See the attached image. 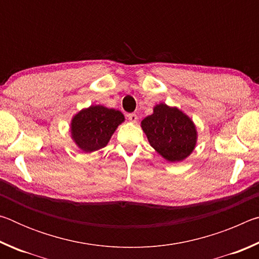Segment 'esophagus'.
<instances>
[{
  "label": "esophagus",
  "instance_id": "obj_1",
  "mask_svg": "<svg viewBox=\"0 0 259 259\" xmlns=\"http://www.w3.org/2000/svg\"><path fill=\"white\" fill-rule=\"evenodd\" d=\"M128 120L130 121V122H133V123H136V122L138 121V116H137V114H135V113H130V114H128Z\"/></svg>",
  "mask_w": 259,
  "mask_h": 259
}]
</instances>
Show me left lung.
Masks as SVG:
<instances>
[{"label": "left lung", "mask_w": 259, "mask_h": 259, "mask_svg": "<svg viewBox=\"0 0 259 259\" xmlns=\"http://www.w3.org/2000/svg\"><path fill=\"white\" fill-rule=\"evenodd\" d=\"M142 129L151 146L170 162L186 159L195 147V125L176 107L156 105L152 115L142 121Z\"/></svg>", "instance_id": "8db88e82"}]
</instances>
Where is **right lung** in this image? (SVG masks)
Returning <instances> with one entry per match:
<instances>
[{
  "label": "right lung",
  "mask_w": 259,
  "mask_h": 259,
  "mask_svg": "<svg viewBox=\"0 0 259 259\" xmlns=\"http://www.w3.org/2000/svg\"><path fill=\"white\" fill-rule=\"evenodd\" d=\"M124 121L120 111L100 105L82 109L73 117L71 134L83 152L90 153L107 145L114 131Z\"/></svg>",
  "instance_id": "obj_1"
}]
</instances>
